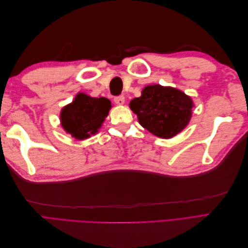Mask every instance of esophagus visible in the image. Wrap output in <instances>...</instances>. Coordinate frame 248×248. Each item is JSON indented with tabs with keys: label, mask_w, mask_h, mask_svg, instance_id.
Returning <instances> with one entry per match:
<instances>
[{
	"label": "esophagus",
	"mask_w": 248,
	"mask_h": 248,
	"mask_svg": "<svg viewBox=\"0 0 248 248\" xmlns=\"http://www.w3.org/2000/svg\"><path fill=\"white\" fill-rule=\"evenodd\" d=\"M114 101L118 104V106H123L125 102V98H124V96H117L114 98Z\"/></svg>",
	"instance_id": "esophagus-1"
}]
</instances>
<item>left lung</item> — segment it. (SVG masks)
I'll return each instance as SVG.
<instances>
[{
    "label": "left lung",
    "instance_id": "8db88e82",
    "mask_svg": "<svg viewBox=\"0 0 248 248\" xmlns=\"http://www.w3.org/2000/svg\"><path fill=\"white\" fill-rule=\"evenodd\" d=\"M129 108L144 128L158 138L170 139L188 125L193 102L178 89L151 85L130 101Z\"/></svg>",
    "mask_w": 248,
    "mask_h": 248
}]
</instances>
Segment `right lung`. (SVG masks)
<instances>
[{
	"label": "right lung",
	"mask_w": 248,
	"mask_h": 248,
	"mask_svg": "<svg viewBox=\"0 0 248 248\" xmlns=\"http://www.w3.org/2000/svg\"><path fill=\"white\" fill-rule=\"evenodd\" d=\"M110 108L111 103L108 98L78 93L71 103L62 108L61 125L74 139L86 140L98 132Z\"/></svg>",
	"instance_id": "right-lung-1"
}]
</instances>
